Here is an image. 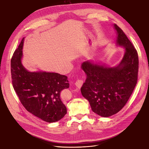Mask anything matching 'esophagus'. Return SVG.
Instances as JSON below:
<instances>
[{"instance_id": "esophagus-1", "label": "esophagus", "mask_w": 149, "mask_h": 149, "mask_svg": "<svg viewBox=\"0 0 149 149\" xmlns=\"http://www.w3.org/2000/svg\"><path fill=\"white\" fill-rule=\"evenodd\" d=\"M83 84V81L81 79H78L77 81L75 83V85L78 88H80Z\"/></svg>"}]
</instances>
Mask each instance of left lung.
Returning a JSON list of instances; mask_svg holds the SVG:
<instances>
[{
	"mask_svg": "<svg viewBox=\"0 0 149 149\" xmlns=\"http://www.w3.org/2000/svg\"><path fill=\"white\" fill-rule=\"evenodd\" d=\"M116 45L125 49L124 56L115 66L87 61L81 64L86 79L81 91L95 113L109 117L125 105L136 87L139 71L137 52L127 36L113 24Z\"/></svg>",
	"mask_w": 149,
	"mask_h": 149,
	"instance_id": "8db88e82",
	"label": "left lung"
}]
</instances>
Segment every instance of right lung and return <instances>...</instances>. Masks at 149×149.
Here are the masks:
<instances>
[{"instance_id": "1", "label": "right lung", "mask_w": 149, "mask_h": 149, "mask_svg": "<svg viewBox=\"0 0 149 149\" xmlns=\"http://www.w3.org/2000/svg\"><path fill=\"white\" fill-rule=\"evenodd\" d=\"M24 38L11 59L13 88L25 109L47 123H55L66 114L61 92L70 87L68 77L55 72H30L22 63Z\"/></svg>"}]
</instances>
